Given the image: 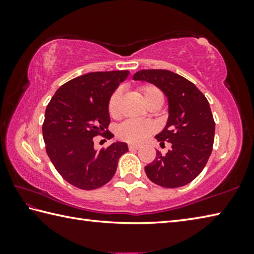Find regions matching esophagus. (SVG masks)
<instances>
[{"label":"esophagus","mask_w":254,"mask_h":254,"mask_svg":"<svg viewBox=\"0 0 254 254\" xmlns=\"http://www.w3.org/2000/svg\"><path fill=\"white\" fill-rule=\"evenodd\" d=\"M140 147L137 144H128V149L130 150H137Z\"/></svg>","instance_id":"1"}]
</instances>
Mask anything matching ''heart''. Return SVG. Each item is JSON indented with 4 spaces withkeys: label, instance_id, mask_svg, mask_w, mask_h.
I'll list each match as a JSON object with an SVG mask.
<instances>
[{
    "label": "heart",
    "instance_id": "heart-1",
    "mask_svg": "<svg viewBox=\"0 0 254 254\" xmlns=\"http://www.w3.org/2000/svg\"><path fill=\"white\" fill-rule=\"evenodd\" d=\"M142 95L145 105L150 106L154 103H161L163 101V95L160 89L153 85H143L139 88ZM120 98H121V92L115 91L112 94L109 100V113L112 118L117 119L120 117ZM156 131L154 124L150 121H134V120H127V121L120 124L117 134L119 139L126 141L128 143H141L147 139L149 135Z\"/></svg>",
    "mask_w": 254,
    "mask_h": 254
}]
</instances>
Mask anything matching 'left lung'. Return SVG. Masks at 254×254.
<instances>
[{"label":"left lung","instance_id":"obj_1","mask_svg":"<svg viewBox=\"0 0 254 254\" xmlns=\"http://www.w3.org/2000/svg\"><path fill=\"white\" fill-rule=\"evenodd\" d=\"M133 79L148 81L168 98V121L156 139L171 143L166 154L157 151L144 167L152 183L166 188L185 186L204 169L212 153L215 122L207 98L185 77L166 69H142ZM165 144V143H163Z\"/></svg>","mask_w":254,"mask_h":254}]
</instances>
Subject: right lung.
<instances>
[{"label": "right lung", "instance_id": "right-lung-1", "mask_svg": "<svg viewBox=\"0 0 254 254\" xmlns=\"http://www.w3.org/2000/svg\"><path fill=\"white\" fill-rule=\"evenodd\" d=\"M127 70L95 71L67 81L46 109L42 135L46 151L59 175L84 190L104 186L113 177L119 159L128 151L126 142L97 151L94 136L111 139L109 100L127 79Z\"/></svg>", "mask_w": 254, "mask_h": 254}]
</instances>
